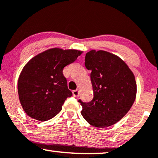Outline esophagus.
Here are the masks:
<instances>
[{
  "instance_id": "34e87169",
  "label": "esophagus",
  "mask_w": 158,
  "mask_h": 158,
  "mask_svg": "<svg viewBox=\"0 0 158 158\" xmlns=\"http://www.w3.org/2000/svg\"><path fill=\"white\" fill-rule=\"evenodd\" d=\"M73 97H75V98H78V97H79V90H73Z\"/></svg>"
}]
</instances>
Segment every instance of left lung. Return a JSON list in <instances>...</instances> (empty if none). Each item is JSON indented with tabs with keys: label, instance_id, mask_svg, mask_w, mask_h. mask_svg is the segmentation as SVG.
<instances>
[{
	"label": "left lung",
	"instance_id": "8db88e82",
	"mask_svg": "<svg viewBox=\"0 0 158 158\" xmlns=\"http://www.w3.org/2000/svg\"><path fill=\"white\" fill-rule=\"evenodd\" d=\"M85 65L90 74L93 99L89 102L79 100L81 115L94 127H110L129 112L136 94L134 73L123 60L103 50L86 54Z\"/></svg>",
	"mask_w": 158,
	"mask_h": 158
}]
</instances>
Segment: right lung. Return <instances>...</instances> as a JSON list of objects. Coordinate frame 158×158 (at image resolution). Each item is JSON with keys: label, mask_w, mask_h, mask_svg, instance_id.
I'll list each match as a JSON object with an SVG mask.
<instances>
[{"label": "right lung", "mask_w": 158, "mask_h": 158, "mask_svg": "<svg viewBox=\"0 0 158 158\" xmlns=\"http://www.w3.org/2000/svg\"><path fill=\"white\" fill-rule=\"evenodd\" d=\"M77 50L52 48L41 52L23 68L18 80L19 98L29 117L45 121L61 110L69 89L63 69L81 54Z\"/></svg>", "instance_id": "right-lung-1"}]
</instances>
